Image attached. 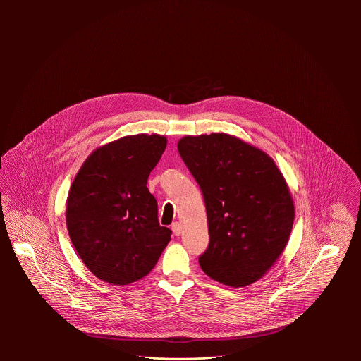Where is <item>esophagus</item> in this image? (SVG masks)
Returning <instances> with one entry per match:
<instances>
[{"label": "esophagus", "mask_w": 361, "mask_h": 361, "mask_svg": "<svg viewBox=\"0 0 361 361\" xmlns=\"http://www.w3.org/2000/svg\"><path fill=\"white\" fill-rule=\"evenodd\" d=\"M171 229H172V232H173L175 236H179V235L182 233V225H180L179 222H173L172 226H171Z\"/></svg>", "instance_id": "obj_1"}]
</instances>
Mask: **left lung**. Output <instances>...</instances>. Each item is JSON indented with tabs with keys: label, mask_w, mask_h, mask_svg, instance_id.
<instances>
[{
	"label": "left lung",
	"mask_w": 361,
	"mask_h": 361,
	"mask_svg": "<svg viewBox=\"0 0 361 361\" xmlns=\"http://www.w3.org/2000/svg\"><path fill=\"white\" fill-rule=\"evenodd\" d=\"M178 150L206 203L202 269L232 288L255 283L282 255L293 226L282 172L267 153L226 133L185 136Z\"/></svg>",
	"instance_id": "1"
}]
</instances>
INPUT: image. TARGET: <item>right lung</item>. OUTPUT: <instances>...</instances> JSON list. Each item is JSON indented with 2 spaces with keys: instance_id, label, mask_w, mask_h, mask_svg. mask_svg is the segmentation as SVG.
<instances>
[{
  "instance_id": "add662e5",
  "label": "right lung",
  "mask_w": 361,
  "mask_h": 361,
  "mask_svg": "<svg viewBox=\"0 0 361 361\" xmlns=\"http://www.w3.org/2000/svg\"><path fill=\"white\" fill-rule=\"evenodd\" d=\"M166 147L159 135L125 136L86 158L66 200L68 233L99 279L129 285L154 268L171 240L147 179Z\"/></svg>"
}]
</instances>
